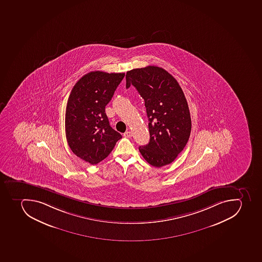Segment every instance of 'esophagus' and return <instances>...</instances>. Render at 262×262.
<instances>
[{"label": "esophagus", "mask_w": 262, "mask_h": 262, "mask_svg": "<svg viewBox=\"0 0 262 262\" xmlns=\"http://www.w3.org/2000/svg\"><path fill=\"white\" fill-rule=\"evenodd\" d=\"M123 136L126 137V138H131V137H132V132H131V131H126V132L123 134Z\"/></svg>", "instance_id": "esophagus-1"}]
</instances>
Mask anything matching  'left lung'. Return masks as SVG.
<instances>
[{"label": "left lung", "instance_id": "left-lung-1", "mask_svg": "<svg viewBox=\"0 0 262 262\" xmlns=\"http://www.w3.org/2000/svg\"><path fill=\"white\" fill-rule=\"evenodd\" d=\"M134 85L145 102L149 143L139 147L143 159L155 167L172 163L191 134L189 108L175 78L164 69L149 66L126 74V88Z\"/></svg>", "mask_w": 262, "mask_h": 262}]
</instances>
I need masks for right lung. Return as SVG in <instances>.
I'll use <instances>...</instances> for the list:
<instances>
[{
    "instance_id": "add662e5",
    "label": "right lung",
    "mask_w": 262,
    "mask_h": 262,
    "mask_svg": "<svg viewBox=\"0 0 262 262\" xmlns=\"http://www.w3.org/2000/svg\"><path fill=\"white\" fill-rule=\"evenodd\" d=\"M124 73L92 71L73 87L66 111V135L72 152L92 165L107 158L122 135L113 129L106 115Z\"/></svg>"
}]
</instances>
